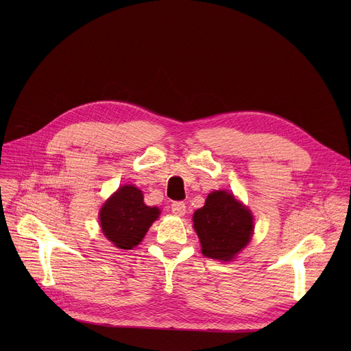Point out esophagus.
I'll return each instance as SVG.
<instances>
[{
  "label": "esophagus",
  "mask_w": 351,
  "mask_h": 351,
  "mask_svg": "<svg viewBox=\"0 0 351 351\" xmlns=\"http://www.w3.org/2000/svg\"><path fill=\"white\" fill-rule=\"evenodd\" d=\"M171 208H172V213H173L175 215L183 217V215L186 214V204H184L183 202H173L172 206H171Z\"/></svg>",
  "instance_id": "34e87169"
}]
</instances>
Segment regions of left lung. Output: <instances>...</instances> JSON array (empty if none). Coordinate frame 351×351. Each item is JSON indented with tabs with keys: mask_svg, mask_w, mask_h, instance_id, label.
I'll list each match as a JSON object with an SVG mask.
<instances>
[{
	"mask_svg": "<svg viewBox=\"0 0 351 351\" xmlns=\"http://www.w3.org/2000/svg\"><path fill=\"white\" fill-rule=\"evenodd\" d=\"M193 226L207 258L232 261L254 232L253 214L225 190L208 194L206 204L193 215Z\"/></svg>",
	"mask_w": 351,
	"mask_h": 351,
	"instance_id": "1",
	"label": "left lung"
}]
</instances>
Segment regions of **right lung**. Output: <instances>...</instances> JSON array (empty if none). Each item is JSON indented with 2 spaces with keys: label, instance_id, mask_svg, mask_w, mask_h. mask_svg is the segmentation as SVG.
I'll return each instance as SVG.
<instances>
[{
  "label": "right lung",
  "instance_id": "obj_1",
  "mask_svg": "<svg viewBox=\"0 0 351 351\" xmlns=\"http://www.w3.org/2000/svg\"><path fill=\"white\" fill-rule=\"evenodd\" d=\"M157 207L144 204L143 193L133 184L119 187L99 210L104 236L121 250H132L160 217Z\"/></svg>",
  "mask_w": 351,
  "mask_h": 351
}]
</instances>
